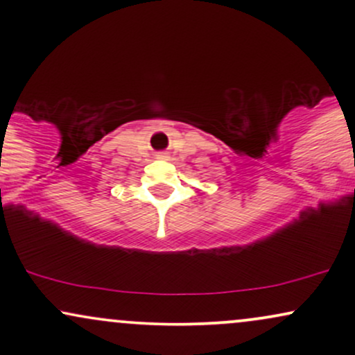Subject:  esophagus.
Instances as JSON below:
<instances>
[{
	"mask_svg": "<svg viewBox=\"0 0 355 355\" xmlns=\"http://www.w3.org/2000/svg\"><path fill=\"white\" fill-rule=\"evenodd\" d=\"M157 158H166V153H165V152H160V153H157Z\"/></svg>",
	"mask_w": 355,
	"mask_h": 355,
	"instance_id": "1",
	"label": "esophagus"
}]
</instances>
